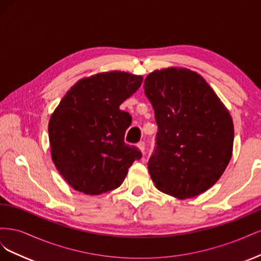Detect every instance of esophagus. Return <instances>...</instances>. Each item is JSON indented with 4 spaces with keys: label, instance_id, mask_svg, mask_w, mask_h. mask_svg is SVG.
Wrapping results in <instances>:
<instances>
[{
    "label": "esophagus",
    "instance_id": "esophagus-1",
    "mask_svg": "<svg viewBox=\"0 0 261 261\" xmlns=\"http://www.w3.org/2000/svg\"><path fill=\"white\" fill-rule=\"evenodd\" d=\"M137 146H138V148L140 149V151L143 152V153H145V149H146V145H145V143L144 141H140V143H138L137 144Z\"/></svg>",
    "mask_w": 261,
    "mask_h": 261
}]
</instances>
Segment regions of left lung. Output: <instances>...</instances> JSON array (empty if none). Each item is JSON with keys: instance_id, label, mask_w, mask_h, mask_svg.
<instances>
[{"instance_id": "1", "label": "left lung", "mask_w": 261, "mask_h": 261, "mask_svg": "<svg viewBox=\"0 0 261 261\" xmlns=\"http://www.w3.org/2000/svg\"><path fill=\"white\" fill-rule=\"evenodd\" d=\"M144 89L158 125L148 161L155 187L180 199L206 192L232 156L234 127L227 109L206 81L187 68L155 70Z\"/></svg>"}]
</instances>
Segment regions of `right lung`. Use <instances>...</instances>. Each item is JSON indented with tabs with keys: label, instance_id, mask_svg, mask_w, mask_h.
I'll use <instances>...</instances> for the list:
<instances>
[{
	"label": "right lung",
	"instance_id": "obj_1",
	"mask_svg": "<svg viewBox=\"0 0 261 261\" xmlns=\"http://www.w3.org/2000/svg\"><path fill=\"white\" fill-rule=\"evenodd\" d=\"M141 83V76L116 70L84 78L66 92L51 115L52 160L76 191L86 195L113 191L143 155L124 141L132 116L120 110Z\"/></svg>",
	"mask_w": 261,
	"mask_h": 261
}]
</instances>
